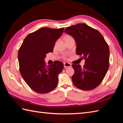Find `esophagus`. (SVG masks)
<instances>
[{
    "label": "esophagus",
    "mask_w": 123,
    "mask_h": 123,
    "mask_svg": "<svg viewBox=\"0 0 123 123\" xmlns=\"http://www.w3.org/2000/svg\"><path fill=\"white\" fill-rule=\"evenodd\" d=\"M64 67L65 68L71 67V64H70L69 63H67V62H65V63H64Z\"/></svg>",
    "instance_id": "34e87169"
}]
</instances>
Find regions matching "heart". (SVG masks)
<instances>
[{
    "instance_id": "b5f03b06",
    "label": "heart",
    "mask_w": 123,
    "mask_h": 123,
    "mask_svg": "<svg viewBox=\"0 0 123 123\" xmlns=\"http://www.w3.org/2000/svg\"><path fill=\"white\" fill-rule=\"evenodd\" d=\"M71 38H72V36H70V35H66V36H65L64 39H65V40H68V39Z\"/></svg>"
}]
</instances>
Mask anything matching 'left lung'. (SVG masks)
I'll return each mask as SVG.
<instances>
[{"mask_svg": "<svg viewBox=\"0 0 123 123\" xmlns=\"http://www.w3.org/2000/svg\"><path fill=\"white\" fill-rule=\"evenodd\" d=\"M64 32L72 36L77 43L76 54L85 60L83 68L73 64L72 80L83 90H91L100 84L109 66V49L101 33L85 24L68 27Z\"/></svg>", "mask_w": 123, "mask_h": 123, "instance_id": "8db88e82", "label": "left lung"}]
</instances>
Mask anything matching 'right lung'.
Wrapping results in <instances>:
<instances>
[{
  "label": "right lung",
  "instance_id": "1",
  "mask_svg": "<svg viewBox=\"0 0 123 123\" xmlns=\"http://www.w3.org/2000/svg\"><path fill=\"white\" fill-rule=\"evenodd\" d=\"M64 28L43 27L29 34L24 39L18 53L19 71L31 89L39 93H46L57 85V75L64 65L55 61L46 66V54L53 51L56 41L62 35Z\"/></svg>",
  "mask_w": 123,
  "mask_h": 123
}]
</instances>
